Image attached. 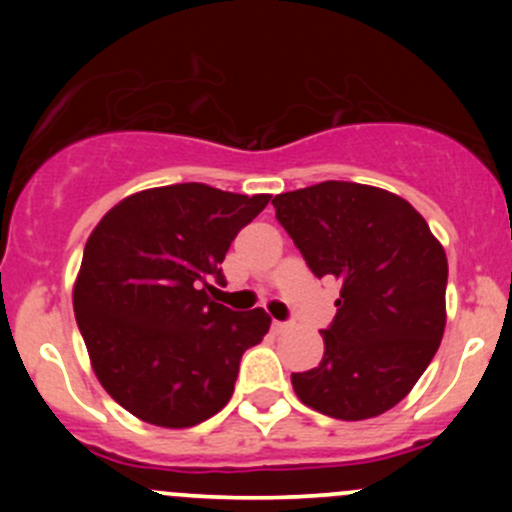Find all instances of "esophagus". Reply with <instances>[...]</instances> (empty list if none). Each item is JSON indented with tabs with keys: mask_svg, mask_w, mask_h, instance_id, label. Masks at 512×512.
I'll return each instance as SVG.
<instances>
[{
	"mask_svg": "<svg viewBox=\"0 0 512 512\" xmlns=\"http://www.w3.org/2000/svg\"><path fill=\"white\" fill-rule=\"evenodd\" d=\"M272 329H275L277 334H282V332H287L289 324L287 322H272Z\"/></svg>",
	"mask_w": 512,
	"mask_h": 512,
	"instance_id": "obj_1",
	"label": "esophagus"
}]
</instances>
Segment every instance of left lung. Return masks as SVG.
Segmentation results:
<instances>
[{
    "mask_svg": "<svg viewBox=\"0 0 512 512\" xmlns=\"http://www.w3.org/2000/svg\"><path fill=\"white\" fill-rule=\"evenodd\" d=\"M272 205L309 270L342 282L322 361L292 374L294 394L342 421L394 409L446 329L441 242L404 198L374 185L324 180L275 195Z\"/></svg>",
    "mask_w": 512,
    "mask_h": 512,
    "instance_id": "obj_1",
    "label": "left lung"
}]
</instances>
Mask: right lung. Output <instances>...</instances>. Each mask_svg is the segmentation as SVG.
Returning <instances> with one entry per match:
<instances>
[{"label": "right lung", "instance_id": "right-lung-1", "mask_svg": "<svg viewBox=\"0 0 512 512\" xmlns=\"http://www.w3.org/2000/svg\"><path fill=\"white\" fill-rule=\"evenodd\" d=\"M270 203L205 183L141 190L108 210L86 240L74 314L91 366L141 421L190 428L235 391L242 354L270 329L265 309L213 299L230 242Z\"/></svg>", "mask_w": 512, "mask_h": 512}]
</instances>
